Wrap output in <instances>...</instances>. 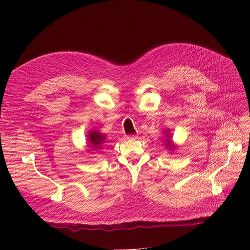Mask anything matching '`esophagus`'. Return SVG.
<instances>
[{
    "mask_svg": "<svg viewBox=\"0 0 250 250\" xmlns=\"http://www.w3.org/2000/svg\"><path fill=\"white\" fill-rule=\"evenodd\" d=\"M138 137L137 136H134V135H129V136H125V139L126 140H136Z\"/></svg>",
    "mask_w": 250,
    "mask_h": 250,
    "instance_id": "obj_1",
    "label": "esophagus"
}]
</instances>
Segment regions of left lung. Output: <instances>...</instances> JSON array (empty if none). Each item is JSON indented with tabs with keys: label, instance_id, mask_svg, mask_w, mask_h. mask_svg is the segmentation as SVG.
I'll return each mask as SVG.
<instances>
[{
	"label": "left lung",
	"instance_id": "obj_1",
	"mask_svg": "<svg viewBox=\"0 0 250 250\" xmlns=\"http://www.w3.org/2000/svg\"><path fill=\"white\" fill-rule=\"evenodd\" d=\"M163 133H164V136L167 137V139L163 141V142H164L165 148H166L167 150L173 151V150L176 148V146L174 145L173 142H172V135L170 134V130H169L168 128H164V129H163Z\"/></svg>",
	"mask_w": 250,
	"mask_h": 250
}]
</instances>
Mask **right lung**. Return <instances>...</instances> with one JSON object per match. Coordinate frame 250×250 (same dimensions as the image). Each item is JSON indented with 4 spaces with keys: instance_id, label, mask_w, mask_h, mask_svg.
<instances>
[{
    "instance_id": "obj_1",
    "label": "right lung",
    "mask_w": 250,
    "mask_h": 250,
    "mask_svg": "<svg viewBox=\"0 0 250 250\" xmlns=\"http://www.w3.org/2000/svg\"><path fill=\"white\" fill-rule=\"evenodd\" d=\"M105 138H106V135L101 134L98 129H90L87 135V147L89 148L88 151L98 152L101 150Z\"/></svg>"
}]
</instances>
